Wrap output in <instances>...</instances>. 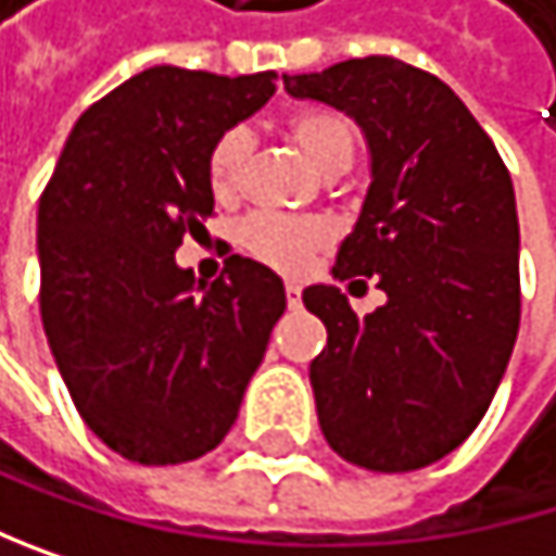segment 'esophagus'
<instances>
[{
  "mask_svg": "<svg viewBox=\"0 0 556 556\" xmlns=\"http://www.w3.org/2000/svg\"><path fill=\"white\" fill-rule=\"evenodd\" d=\"M285 298H288V308H301V288L298 285H285Z\"/></svg>",
  "mask_w": 556,
  "mask_h": 556,
  "instance_id": "esophagus-1",
  "label": "esophagus"
}]
</instances>
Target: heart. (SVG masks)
I'll return each instance as SVG.
<instances>
[{"label": "heart", "instance_id": "heart-1", "mask_svg": "<svg viewBox=\"0 0 556 556\" xmlns=\"http://www.w3.org/2000/svg\"><path fill=\"white\" fill-rule=\"evenodd\" d=\"M285 131L291 135V142L328 175H341L351 165L354 149H357L351 118L344 112L321 109V105H301L288 112ZM248 159H252V135L244 128H228L215 138V146L208 149L205 175L218 199L238 195L244 172H248ZM238 241L248 255H255L275 271L301 275L331 241V228L321 218L262 212L238 228Z\"/></svg>", "mask_w": 556, "mask_h": 556}]
</instances>
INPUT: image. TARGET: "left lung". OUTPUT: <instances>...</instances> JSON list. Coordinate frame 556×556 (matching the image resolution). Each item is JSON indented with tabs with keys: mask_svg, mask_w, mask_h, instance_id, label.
Segmentation results:
<instances>
[{
	"mask_svg": "<svg viewBox=\"0 0 556 556\" xmlns=\"http://www.w3.org/2000/svg\"><path fill=\"white\" fill-rule=\"evenodd\" d=\"M285 89L365 128L371 188L334 275L378 278L388 294L357 318L338 288H304V308L328 328L312 361L318 425L331 451L357 467H428L481 425L517 341L510 172L444 81L401 59L285 75Z\"/></svg>",
	"mask_w": 556,
	"mask_h": 556,
	"instance_id": "8db88e82",
	"label": "left lung"
}]
</instances>
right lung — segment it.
<instances>
[{
	"instance_id": "right-lung-1",
	"label": "right lung",
	"mask_w": 556,
	"mask_h": 556,
	"mask_svg": "<svg viewBox=\"0 0 556 556\" xmlns=\"http://www.w3.org/2000/svg\"><path fill=\"white\" fill-rule=\"evenodd\" d=\"M275 72L155 65L75 122L39 199V312L59 375L99 441L185 464L231 431L285 315L281 278L228 255L212 285L175 265L205 231L215 138L258 112Z\"/></svg>"
}]
</instances>
